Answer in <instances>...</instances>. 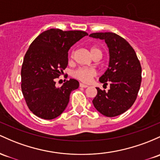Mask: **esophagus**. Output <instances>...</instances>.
<instances>
[{
    "instance_id": "esophagus-1",
    "label": "esophagus",
    "mask_w": 160,
    "mask_h": 160,
    "mask_svg": "<svg viewBox=\"0 0 160 160\" xmlns=\"http://www.w3.org/2000/svg\"><path fill=\"white\" fill-rule=\"evenodd\" d=\"M80 87H83V88H87V87H88V86L86 85V84H83V83H80Z\"/></svg>"
}]
</instances>
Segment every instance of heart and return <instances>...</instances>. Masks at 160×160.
Segmentation results:
<instances>
[{
    "label": "heart",
    "mask_w": 160,
    "mask_h": 160,
    "mask_svg": "<svg viewBox=\"0 0 160 160\" xmlns=\"http://www.w3.org/2000/svg\"><path fill=\"white\" fill-rule=\"evenodd\" d=\"M91 54L92 56L96 55V54H100L102 55V51L99 48H96V47H92L90 49ZM73 52H71V58H73ZM96 71H95L92 68H79L75 71H73L72 73V76L74 78L77 79L80 81L83 82V83H89L91 80H92L94 77H96Z\"/></svg>",
    "instance_id": "heart-1"
}]
</instances>
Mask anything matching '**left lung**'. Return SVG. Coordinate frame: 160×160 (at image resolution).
I'll use <instances>...</instances> for the list:
<instances>
[{
  "mask_svg": "<svg viewBox=\"0 0 160 160\" xmlns=\"http://www.w3.org/2000/svg\"><path fill=\"white\" fill-rule=\"evenodd\" d=\"M90 37L105 40L109 50L108 69L99 78L108 92L98 87L92 100L98 112L106 117H115L128 110L134 104L141 83V66L131 45L114 32H96Z\"/></svg>",
  "mask_w": 160,
  "mask_h": 160,
  "instance_id": "obj_1",
  "label": "left lung"
}]
</instances>
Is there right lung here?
Here are the masks:
<instances>
[{"instance_id": "right-lung-1", "label": "right lung", "mask_w": 160, "mask_h": 160, "mask_svg": "<svg viewBox=\"0 0 160 160\" xmlns=\"http://www.w3.org/2000/svg\"><path fill=\"white\" fill-rule=\"evenodd\" d=\"M88 33L51 29L42 32L29 45L21 69V89L29 110L36 116L51 120L61 115L68 106L71 91L79 82L70 79L55 87L68 64V51Z\"/></svg>"}]
</instances>
